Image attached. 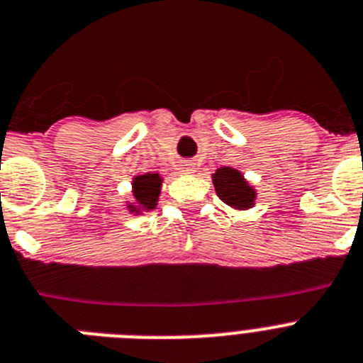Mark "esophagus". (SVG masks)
<instances>
[{"label":"esophagus","instance_id":"obj_1","mask_svg":"<svg viewBox=\"0 0 363 363\" xmlns=\"http://www.w3.org/2000/svg\"><path fill=\"white\" fill-rule=\"evenodd\" d=\"M194 169H196V167H194V163H191V161H184V163L179 165V172H182V174H193Z\"/></svg>","mask_w":363,"mask_h":363}]
</instances>
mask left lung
Wrapping results in <instances>:
<instances>
[{"label": "left lung", "mask_w": 363, "mask_h": 363, "mask_svg": "<svg viewBox=\"0 0 363 363\" xmlns=\"http://www.w3.org/2000/svg\"><path fill=\"white\" fill-rule=\"evenodd\" d=\"M211 179L220 200L235 211H247L255 206L257 189L244 178L240 170L220 167L213 172Z\"/></svg>", "instance_id": "obj_1"}]
</instances>
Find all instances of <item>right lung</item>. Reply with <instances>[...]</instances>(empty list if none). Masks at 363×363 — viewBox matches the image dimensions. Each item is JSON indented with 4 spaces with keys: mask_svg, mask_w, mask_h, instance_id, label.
Returning a JSON list of instances; mask_svg holds the SVG:
<instances>
[{
    "mask_svg": "<svg viewBox=\"0 0 363 363\" xmlns=\"http://www.w3.org/2000/svg\"><path fill=\"white\" fill-rule=\"evenodd\" d=\"M161 178L160 172H147L132 178V200L125 203L126 211L130 215H143V213L156 209L161 194Z\"/></svg>",
    "mask_w": 363,
    "mask_h": 363,
    "instance_id": "obj_1",
    "label": "right lung"
}]
</instances>
